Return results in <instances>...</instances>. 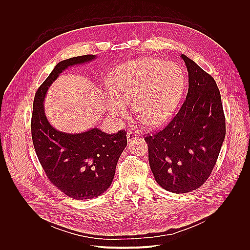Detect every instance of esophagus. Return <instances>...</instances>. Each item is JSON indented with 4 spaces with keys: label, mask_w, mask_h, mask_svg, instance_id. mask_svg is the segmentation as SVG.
I'll return each mask as SVG.
<instances>
[{
    "label": "esophagus",
    "mask_w": 250,
    "mask_h": 250,
    "mask_svg": "<svg viewBox=\"0 0 250 250\" xmlns=\"http://www.w3.org/2000/svg\"><path fill=\"white\" fill-rule=\"evenodd\" d=\"M137 135H136V133L135 132H133V131H128L127 132V134H126V138H127V141L128 142H130V141H132L135 137H136Z\"/></svg>",
    "instance_id": "34e87169"
}]
</instances>
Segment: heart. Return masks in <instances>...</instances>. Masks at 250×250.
<instances>
[{"instance_id": "heart-1", "label": "heart", "mask_w": 250, "mask_h": 250, "mask_svg": "<svg viewBox=\"0 0 250 250\" xmlns=\"http://www.w3.org/2000/svg\"><path fill=\"white\" fill-rule=\"evenodd\" d=\"M184 81L183 71L173 62L153 57L129 61L110 73L106 107L113 116L123 117L132 101L133 112L143 124L161 126L177 107Z\"/></svg>"}]
</instances>
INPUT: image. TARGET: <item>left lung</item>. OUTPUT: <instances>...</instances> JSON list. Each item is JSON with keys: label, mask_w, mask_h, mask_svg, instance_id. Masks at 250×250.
I'll return each instance as SVG.
<instances>
[{"label": "left lung", "mask_w": 250, "mask_h": 250, "mask_svg": "<svg viewBox=\"0 0 250 250\" xmlns=\"http://www.w3.org/2000/svg\"><path fill=\"white\" fill-rule=\"evenodd\" d=\"M181 57L189 75L187 97L165 128L145 137L157 183L175 194L197 190L208 180L226 134L214 79L185 54Z\"/></svg>", "instance_id": "left-lung-1"}]
</instances>
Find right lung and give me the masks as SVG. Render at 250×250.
<instances>
[{"mask_svg":"<svg viewBox=\"0 0 250 250\" xmlns=\"http://www.w3.org/2000/svg\"><path fill=\"white\" fill-rule=\"evenodd\" d=\"M95 55L72 57L56 64L38 88L31 120L34 148L48 180L74 200L93 199L112 184L116 166L126 146V133L107 134L98 128L81 133L56 130L46 120L43 99L48 86L69 66L89 62Z\"/></svg>","mask_w":250,"mask_h":250,"instance_id":"obj_1","label":"right lung"}]
</instances>
